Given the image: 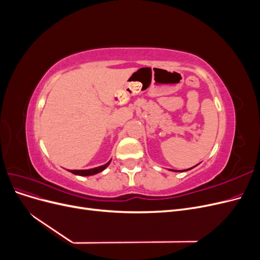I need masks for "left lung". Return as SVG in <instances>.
I'll use <instances>...</instances> for the list:
<instances>
[{"label": "left lung", "instance_id": "obj_1", "mask_svg": "<svg viewBox=\"0 0 260 260\" xmlns=\"http://www.w3.org/2000/svg\"><path fill=\"white\" fill-rule=\"evenodd\" d=\"M190 169H192V168H190ZM190 169H186V170H190ZM170 170H172V169H170ZM172 171H176V170H172Z\"/></svg>", "mask_w": 260, "mask_h": 260}]
</instances>
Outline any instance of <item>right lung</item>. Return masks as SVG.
<instances>
[{
  "label": "right lung",
  "mask_w": 260,
  "mask_h": 260,
  "mask_svg": "<svg viewBox=\"0 0 260 260\" xmlns=\"http://www.w3.org/2000/svg\"><path fill=\"white\" fill-rule=\"evenodd\" d=\"M112 159L109 160L108 162H106L105 165H102V166L100 167H95V168H92V169H84V170H70V172L74 175H77V176H93V175H96L99 174V172L103 171L105 168H107V166L109 164H111Z\"/></svg>",
  "instance_id": "right-lung-1"
}]
</instances>
